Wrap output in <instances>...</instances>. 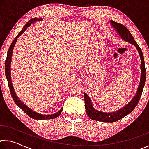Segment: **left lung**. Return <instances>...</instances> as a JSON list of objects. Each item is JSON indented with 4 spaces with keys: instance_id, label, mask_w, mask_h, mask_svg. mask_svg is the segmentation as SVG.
<instances>
[{
    "instance_id": "left-lung-1",
    "label": "left lung",
    "mask_w": 149,
    "mask_h": 149,
    "mask_svg": "<svg viewBox=\"0 0 149 149\" xmlns=\"http://www.w3.org/2000/svg\"><path fill=\"white\" fill-rule=\"evenodd\" d=\"M112 26L114 27L116 31L120 35L122 40L126 42H128L129 43L132 44L136 47L137 51L139 54V56L141 58V78L140 82L137 91L136 92L135 95L133 97V99L130 100V102H128L127 104H125L124 107H123L117 111L112 112H104L102 111H99L93 107V103L91 100L89 96L86 93H84V98H85V110L88 116L91 120L99 121L102 122H114L116 121L122 119L125 116L129 114L132 111L135 109L136 106L137 105L141 96L142 95L143 87L145 84L146 80V70L145 66V60L143 57V54L142 50H141V48L139 47L135 40L133 38L132 35L131 34L129 30L127 29L122 24H118L117 22L110 20V21Z\"/></svg>"
}]
</instances>
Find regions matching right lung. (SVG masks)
Segmentation results:
<instances>
[{
	"instance_id": "1",
	"label": "right lung",
	"mask_w": 149,
	"mask_h": 149,
	"mask_svg": "<svg viewBox=\"0 0 149 149\" xmlns=\"http://www.w3.org/2000/svg\"><path fill=\"white\" fill-rule=\"evenodd\" d=\"M42 20H43V19L41 18L31 19L26 25H25L24 27H23V29H22V31L19 33L18 35H17V36L15 37L14 41H12V44L10 45V47H9L8 50V53H7L6 59V61H5V74H6V79H7V80H8V87L10 88V91L12 97V99H13L14 102L16 103L17 107H19L25 113H26L27 115H28L30 118H33V119H35V120H50V119H54V118H57L58 116L61 114L62 109H63V107H62L61 109H60L58 112L55 113V114H50V115L41 114H39V113L35 112L34 110H33L29 107H27V105L25 104L24 102H22V100L19 99V97H17L16 92H15L13 85H12V79H11V72H10L11 60H12V52H13V49L14 48L15 45H16V42H17V38H18L19 37L21 36V35L23 34L26 31V30L27 27L31 26V25L33 23H34L35 22H37V21H42Z\"/></svg>"
}]
</instances>
